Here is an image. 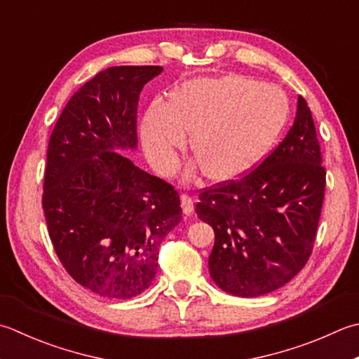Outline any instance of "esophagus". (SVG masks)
<instances>
[{
	"label": "esophagus",
	"mask_w": 359,
	"mask_h": 359,
	"mask_svg": "<svg viewBox=\"0 0 359 359\" xmlns=\"http://www.w3.org/2000/svg\"><path fill=\"white\" fill-rule=\"evenodd\" d=\"M180 205H182V210H184L185 215H191L193 210H194V202H193V198L189 194H182L180 196Z\"/></svg>",
	"instance_id": "obj_1"
}]
</instances>
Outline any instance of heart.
<instances>
[{
  "instance_id": "obj_1",
  "label": "heart",
  "mask_w": 359,
  "mask_h": 359,
  "mask_svg": "<svg viewBox=\"0 0 359 359\" xmlns=\"http://www.w3.org/2000/svg\"><path fill=\"white\" fill-rule=\"evenodd\" d=\"M282 90L229 74L185 82L170 102L154 101L140 126L147 160L170 172L191 132V151L210 180L240 177L263 158L286 123Z\"/></svg>"
}]
</instances>
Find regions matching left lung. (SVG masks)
Here are the masks:
<instances>
[{"label": "left lung", "instance_id": "8db88e82", "mask_svg": "<svg viewBox=\"0 0 359 359\" xmlns=\"http://www.w3.org/2000/svg\"><path fill=\"white\" fill-rule=\"evenodd\" d=\"M324 191L311 110L299 96L283 142L248 175L199 196L196 213L215 230L213 282L231 296L259 297L296 277L311 255Z\"/></svg>", "mask_w": 359, "mask_h": 359}]
</instances>
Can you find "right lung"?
I'll return each mask as SVG.
<instances>
[{"mask_svg":"<svg viewBox=\"0 0 359 359\" xmlns=\"http://www.w3.org/2000/svg\"><path fill=\"white\" fill-rule=\"evenodd\" d=\"M161 67H111L76 91L48 144L43 212L55 254L87 290L132 299L151 286L158 248L182 221L175 189L123 156Z\"/></svg>","mask_w":359,"mask_h":359,"instance_id":"add662e5","label":"right lung"}]
</instances>
